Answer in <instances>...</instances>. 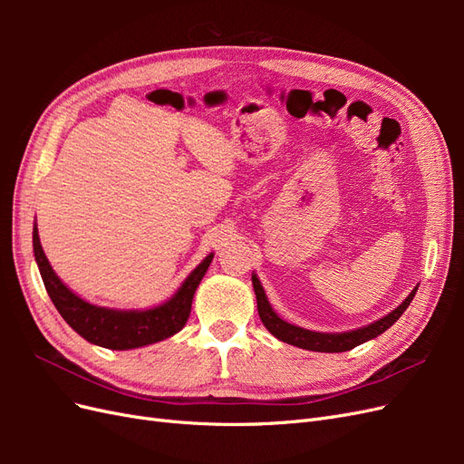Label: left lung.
Here are the masks:
<instances>
[{
	"label": "left lung",
	"mask_w": 464,
	"mask_h": 464,
	"mask_svg": "<svg viewBox=\"0 0 464 464\" xmlns=\"http://www.w3.org/2000/svg\"><path fill=\"white\" fill-rule=\"evenodd\" d=\"M251 283H254V290L257 296L259 317L263 321V325L269 329V333L275 334L278 341L288 343V344L298 346V348L314 350V353H346V350H353L354 346H358L362 343L375 339L377 334L387 331L392 323H395L402 315V312L411 305L414 294H416V288H414L409 294V298H406L397 307V310H392L389 315L372 323V325H368V327H362V329L350 331V333H314V331H307V329H302L296 325H290V323L280 319L273 312V307L269 305V300H266L265 290L256 275H251Z\"/></svg>",
	"instance_id": "8db88e82"
}]
</instances>
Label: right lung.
<instances>
[{
	"label": "right lung",
	"instance_id": "right-lung-1",
	"mask_svg": "<svg viewBox=\"0 0 464 464\" xmlns=\"http://www.w3.org/2000/svg\"><path fill=\"white\" fill-rule=\"evenodd\" d=\"M33 246L42 280H44L55 310L82 339L111 350H130L159 343L184 327L191 312L195 288L199 286L210 261H213V254L207 256L166 304L145 312H118L81 300L62 283L42 251L36 227L33 230Z\"/></svg>",
	"mask_w": 464,
	"mask_h": 464
}]
</instances>
